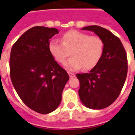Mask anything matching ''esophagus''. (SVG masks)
<instances>
[{
	"label": "esophagus",
	"instance_id": "1",
	"mask_svg": "<svg viewBox=\"0 0 135 135\" xmlns=\"http://www.w3.org/2000/svg\"><path fill=\"white\" fill-rule=\"evenodd\" d=\"M68 74H69V75L70 78H74L75 76H76V75H75V74H73V73H71V72H69Z\"/></svg>",
	"mask_w": 135,
	"mask_h": 135
}]
</instances>
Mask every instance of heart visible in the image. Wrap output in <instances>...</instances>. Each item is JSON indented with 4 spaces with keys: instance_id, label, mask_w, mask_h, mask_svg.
<instances>
[{
    "instance_id": "1",
    "label": "heart",
    "mask_w": 135,
    "mask_h": 135,
    "mask_svg": "<svg viewBox=\"0 0 135 135\" xmlns=\"http://www.w3.org/2000/svg\"><path fill=\"white\" fill-rule=\"evenodd\" d=\"M62 41L54 39L49 43V51L59 63H64L71 51L73 57L64 64L69 71L83 67L90 70L98 64L104 52V43L99 36L73 30L65 33Z\"/></svg>"
}]
</instances>
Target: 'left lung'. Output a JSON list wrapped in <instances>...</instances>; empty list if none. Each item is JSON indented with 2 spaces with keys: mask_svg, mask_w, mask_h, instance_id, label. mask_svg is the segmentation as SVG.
I'll use <instances>...</instances> for the list:
<instances>
[{
  "mask_svg": "<svg viewBox=\"0 0 135 135\" xmlns=\"http://www.w3.org/2000/svg\"><path fill=\"white\" fill-rule=\"evenodd\" d=\"M104 43V52L98 64L89 73L77 74L80 82V101L92 109H104L115 102L126 82L128 59L121 41L110 31L101 26H85Z\"/></svg>",
  "mask_w": 135,
  "mask_h": 135,
  "instance_id": "1",
  "label": "left lung"
}]
</instances>
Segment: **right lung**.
I'll return each instance as SVG.
<instances>
[{
	"instance_id": "1",
	"label": "right lung",
	"mask_w": 135,
	"mask_h": 135,
	"mask_svg": "<svg viewBox=\"0 0 135 135\" xmlns=\"http://www.w3.org/2000/svg\"><path fill=\"white\" fill-rule=\"evenodd\" d=\"M58 33L55 28L34 26L19 38L10 52L9 73L16 92L27 107L42 114L59 107L69 79L49 51L50 39Z\"/></svg>"
}]
</instances>
